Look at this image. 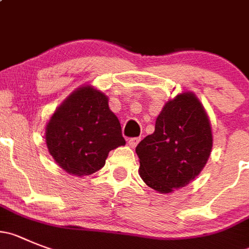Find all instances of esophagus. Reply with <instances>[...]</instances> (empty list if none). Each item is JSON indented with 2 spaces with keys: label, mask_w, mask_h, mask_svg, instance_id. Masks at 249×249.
Instances as JSON below:
<instances>
[{
  "label": "esophagus",
  "mask_w": 249,
  "mask_h": 249,
  "mask_svg": "<svg viewBox=\"0 0 249 249\" xmlns=\"http://www.w3.org/2000/svg\"><path fill=\"white\" fill-rule=\"evenodd\" d=\"M140 140L141 139L140 138H132V139H130L129 140V145H130V147H132V148H135L136 146H138V143L140 142Z\"/></svg>",
  "instance_id": "34e87169"
}]
</instances>
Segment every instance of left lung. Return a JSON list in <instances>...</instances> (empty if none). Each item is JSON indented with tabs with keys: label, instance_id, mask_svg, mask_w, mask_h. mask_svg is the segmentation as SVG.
Wrapping results in <instances>:
<instances>
[{
	"label": "left lung",
	"instance_id": "obj_1",
	"mask_svg": "<svg viewBox=\"0 0 249 249\" xmlns=\"http://www.w3.org/2000/svg\"><path fill=\"white\" fill-rule=\"evenodd\" d=\"M213 148V130L195 93L182 92L167 102L155 132L136 147L141 179L156 192L180 189L199 176Z\"/></svg>",
	"mask_w": 249,
	"mask_h": 249
}]
</instances>
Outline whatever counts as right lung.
Listing matches in <instances>:
<instances>
[{"instance_id":"obj_1","label":"right lung","mask_w":249,"mask_h":249,"mask_svg":"<svg viewBox=\"0 0 249 249\" xmlns=\"http://www.w3.org/2000/svg\"><path fill=\"white\" fill-rule=\"evenodd\" d=\"M48 150L69 174L85 177L106 164L109 151L125 145L108 97L83 85L55 109L45 127Z\"/></svg>"}]
</instances>
